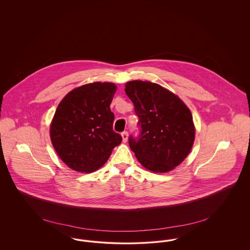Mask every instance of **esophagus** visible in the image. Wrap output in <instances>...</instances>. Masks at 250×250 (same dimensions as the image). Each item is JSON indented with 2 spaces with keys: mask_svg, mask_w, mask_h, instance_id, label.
Here are the masks:
<instances>
[{
  "mask_svg": "<svg viewBox=\"0 0 250 250\" xmlns=\"http://www.w3.org/2000/svg\"><path fill=\"white\" fill-rule=\"evenodd\" d=\"M122 138H123V142H124V143H126L127 138H128V133H127V131H124V132L122 133Z\"/></svg>",
  "mask_w": 250,
  "mask_h": 250,
  "instance_id": "1",
  "label": "esophagus"
}]
</instances>
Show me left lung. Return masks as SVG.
Listing matches in <instances>:
<instances>
[{
	"label": "left lung",
	"mask_w": 250,
	"mask_h": 250,
	"mask_svg": "<svg viewBox=\"0 0 250 250\" xmlns=\"http://www.w3.org/2000/svg\"><path fill=\"white\" fill-rule=\"evenodd\" d=\"M125 94L139 117L140 133L128 143L140 163L154 172H167L188 156L195 139L189 108L158 84L133 81Z\"/></svg>",
	"instance_id": "obj_1"
}]
</instances>
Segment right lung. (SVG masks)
<instances>
[{
  "label": "right lung",
  "instance_id": "right-lung-1",
  "mask_svg": "<svg viewBox=\"0 0 250 250\" xmlns=\"http://www.w3.org/2000/svg\"><path fill=\"white\" fill-rule=\"evenodd\" d=\"M115 91V84L94 83L74 89L61 101L50 125V139L72 169L95 171L122 142V136L112 129L114 114L109 108Z\"/></svg>",
  "mask_w": 250,
  "mask_h": 250
}]
</instances>
